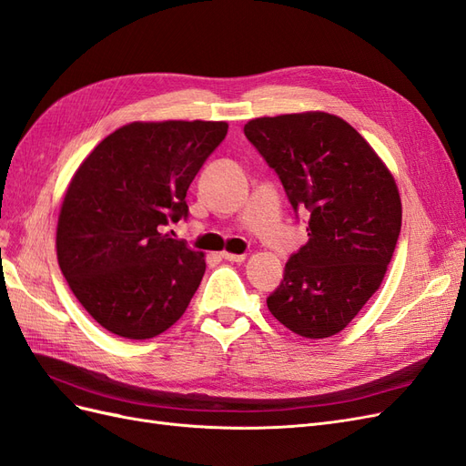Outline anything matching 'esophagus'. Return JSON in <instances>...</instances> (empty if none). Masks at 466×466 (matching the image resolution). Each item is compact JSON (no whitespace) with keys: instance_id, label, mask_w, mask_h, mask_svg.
I'll return each instance as SVG.
<instances>
[{"instance_id":"1","label":"esophagus","mask_w":466,"mask_h":466,"mask_svg":"<svg viewBox=\"0 0 466 466\" xmlns=\"http://www.w3.org/2000/svg\"><path fill=\"white\" fill-rule=\"evenodd\" d=\"M221 257L229 262H243L247 255H235V252H221Z\"/></svg>"}]
</instances>
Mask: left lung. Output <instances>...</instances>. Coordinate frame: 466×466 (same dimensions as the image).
Listing matches in <instances>:
<instances>
[{"label":"left lung","mask_w":466,"mask_h":466,"mask_svg":"<svg viewBox=\"0 0 466 466\" xmlns=\"http://www.w3.org/2000/svg\"><path fill=\"white\" fill-rule=\"evenodd\" d=\"M245 136L279 175L291 206L311 211L309 241L288 260L268 309L303 338L334 336L387 274L402 223L397 180L365 137L329 112L255 118Z\"/></svg>","instance_id":"8db88e82"}]
</instances>
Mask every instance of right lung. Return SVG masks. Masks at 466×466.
Returning a JSON list of instances; mask_svg holds the SVG:
<instances>
[{
    "mask_svg": "<svg viewBox=\"0 0 466 466\" xmlns=\"http://www.w3.org/2000/svg\"><path fill=\"white\" fill-rule=\"evenodd\" d=\"M228 122H130L108 134L66 188L56 252L69 289L108 332L147 340L185 315L204 252L161 233L187 218L196 173Z\"/></svg>",
    "mask_w": 466,
    "mask_h": 466,
    "instance_id": "add662e5",
    "label": "right lung"
}]
</instances>
